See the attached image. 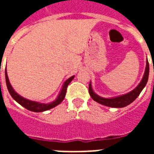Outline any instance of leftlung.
<instances>
[{"instance_id": "obj_1", "label": "left lung", "mask_w": 154, "mask_h": 154, "mask_svg": "<svg viewBox=\"0 0 154 154\" xmlns=\"http://www.w3.org/2000/svg\"><path fill=\"white\" fill-rule=\"evenodd\" d=\"M146 63H147V65H146L145 72H144V75H143L142 81L138 85V87L134 88L133 91H131L129 93L123 95V96H119V97H114V98H103V97L97 96V94L94 92L92 88H91V84L90 82V84H89V94H90V96L95 101L109 107L121 108V107H125L130 103H132L133 101L139 97L140 92L143 89V87L146 86L148 79H149V64L148 59H147Z\"/></svg>"}]
</instances>
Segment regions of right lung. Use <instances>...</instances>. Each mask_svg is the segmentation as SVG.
<instances>
[{
  "instance_id": "add662e5",
  "label": "right lung",
  "mask_w": 154,
  "mask_h": 154,
  "mask_svg": "<svg viewBox=\"0 0 154 154\" xmlns=\"http://www.w3.org/2000/svg\"><path fill=\"white\" fill-rule=\"evenodd\" d=\"M5 82H6V86H7V88H8V91L11 96L12 97V98L15 100H16L20 105H21L22 106H24L25 108H26L27 110H30V111H34V112H42V111H44V110H48L49 109H52L54 108L57 105L59 104L63 100L64 97L66 96V91H67V86L69 85L72 80L74 78V76L71 77L70 78H68L65 82H64L63 86V88L60 91V94L58 95V97H57V99L51 102L49 104H44V103H39V102H36V101H32V100H27V99H25L24 97H20V95L16 93L15 91V90L12 88L11 85L9 82L8 76H7V72L6 70L5 71Z\"/></svg>"
}]
</instances>
